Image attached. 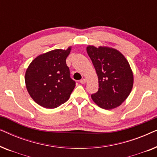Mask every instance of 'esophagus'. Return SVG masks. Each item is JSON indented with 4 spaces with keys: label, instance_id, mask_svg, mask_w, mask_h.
<instances>
[{
    "label": "esophagus",
    "instance_id": "1",
    "mask_svg": "<svg viewBox=\"0 0 157 157\" xmlns=\"http://www.w3.org/2000/svg\"><path fill=\"white\" fill-rule=\"evenodd\" d=\"M79 82H80L81 83H82V84H84V83H86V79H85V78L81 79V80H80V81H79Z\"/></svg>",
    "mask_w": 157,
    "mask_h": 157
}]
</instances>
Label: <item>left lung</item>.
I'll return each instance as SVG.
<instances>
[{
	"label": "left lung",
	"mask_w": 157,
	"mask_h": 157,
	"mask_svg": "<svg viewBox=\"0 0 157 157\" xmlns=\"http://www.w3.org/2000/svg\"><path fill=\"white\" fill-rule=\"evenodd\" d=\"M87 53L95 68L98 90L91 98L101 108L109 110L119 106L132 91L134 75L125 56L108 46L86 47Z\"/></svg>",
	"instance_id": "8db88e82"
}]
</instances>
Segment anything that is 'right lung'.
<instances>
[{"label": "right lung", "mask_w": 157, "mask_h": 157, "mask_svg": "<svg viewBox=\"0 0 157 157\" xmlns=\"http://www.w3.org/2000/svg\"><path fill=\"white\" fill-rule=\"evenodd\" d=\"M71 46L66 50L55 49L35 58L26 69L25 82L29 95L46 109H55L69 98L76 86L70 77L66 59Z\"/></svg>", "instance_id": "add662e5"}]
</instances>
